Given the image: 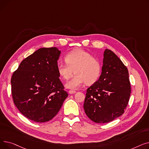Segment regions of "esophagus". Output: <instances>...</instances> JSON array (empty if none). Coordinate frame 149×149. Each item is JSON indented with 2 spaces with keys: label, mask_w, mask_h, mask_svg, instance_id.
Segmentation results:
<instances>
[{
  "label": "esophagus",
  "mask_w": 149,
  "mask_h": 149,
  "mask_svg": "<svg viewBox=\"0 0 149 149\" xmlns=\"http://www.w3.org/2000/svg\"><path fill=\"white\" fill-rule=\"evenodd\" d=\"M69 93H70V94H73V93H76V91H72V90H70V91H69Z\"/></svg>",
  "instance_id": "34e87169"
}]
</instances>
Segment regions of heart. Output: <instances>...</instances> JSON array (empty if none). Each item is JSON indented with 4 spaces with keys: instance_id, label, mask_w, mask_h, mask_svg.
<instances>
[{
    "instance_id": "heart-1",
    "label": "heart",
    "mask_w": 149,
    "mask_h": 149,
    "mask_svg": "<svg viewBox=\"0 0 149 149\" xmlns=\"http://www.w3.org/2000/svg\"><path fill=\"white\" fill-rule=\"evenodd\" d=\"M66 63L57 65V71L63 79L68 80L74 71L75 75L68 81L66 86L75 89L85 82L88 84L95 83L101 74L100 61L87 51L77 49L67 54L65 57Z\"/></svg>"
}]
</instances>
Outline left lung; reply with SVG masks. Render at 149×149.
Segmentation results:
<instances>
[{"label":"left lung","instance_id":"1","mask_svg":"<svg viewBox=\"0 0 149 149\" xmlns=\"http://www.w3.org/2000/svg\"><path fill=\"white\" fill-rule=\"evenodd\" d=\"M130 92L127 68L113 52L106 49L102 72L86 91L84 112L96 123L112 121L124 112Z\"/></svg>","mask_w":149,"mask_h":149}]
</instances>
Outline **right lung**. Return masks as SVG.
<instances>
[{"label": "right lung", "mask_w": 149, "mask_h": 149, "mask_svg": "<svg viewBox=\"0 0 149 149\" xmlns=\"http://www.w3.org/2000/svg\"><path fill=\"white\" fill-rule=\"evenodd\" d=\"M60 53L56 47L39 49L22 60L13 74L14 103L31 121L52 120L68 96L57 71Z\"/></svg>", "instance_id": "add662e5"}]
</instances>
